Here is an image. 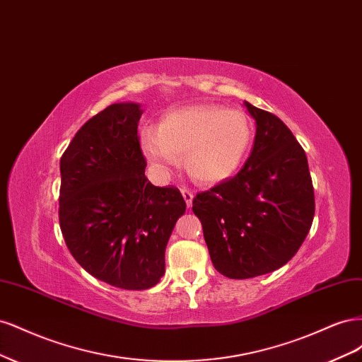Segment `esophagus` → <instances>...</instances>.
Listing matches in <instances>:
<instances>
[{"instance_id": "34e87169", "label": "esophagus", "mask_w": 362, "mask_h": 362, "mask_svg": "<svg viewBox=\"0 0 362 362\" xmlns=\"http://www.w3.org/2000/svg\"><path fill=\"white\" fill-rule=\"evenodd\" d=\"M181 194H182V198L185 201V205H187L189 208H192V205H193V193L190 190H187V189H181Z\"/></svg>"}]
</instances>
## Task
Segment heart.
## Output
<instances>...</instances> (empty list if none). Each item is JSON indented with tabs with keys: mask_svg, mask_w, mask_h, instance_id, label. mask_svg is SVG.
Masks as SVG:
<instances>
[{
	"mask_svg": "<svg viewBox=\"0 0 362 362\" xmlns=\"http://www.w3.org/2000/svg\"><path fill=\"white\" fill-rule=\"evenodd\" d=\"M252 144L245 113L216 104L182 107L164 115L158 129L140 133L144 156L160 170H169L184 154V166L199 184L228 180L242 166Z\"/></svg>",
	"mask_w": 362,
	"mask_h": 362,
	"instance_id": "obj_1",
	"label": "heart"
}]
</instances>
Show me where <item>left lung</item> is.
<instances>
[{
	"label": "left lung",
	"mask_w": 362,
	"mask_h": 362,
	"mask_svg": "<svg viewBox=\"0 0 362 362\" xmlns=\"http://www.w3.org/2000/svg\"><path fill=\"white\" fill-rule=\"evenodd\" d=\"M243 105L255 120L245 168L193 201L213 266L231 279L287 264L308 235L315 210L308 160L298 140L275 115Z\"/></svg>",
	"instance_id": "8db88e82"
}]
</instances>
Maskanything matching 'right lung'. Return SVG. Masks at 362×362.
<instances>
[{"instance_id":"right-lung-1","label":"right lung","mask_w":362,"mask_h":362,"mask_svg":"<svg viewBox=\"0 0 362 362\" xmlns=\"http://www.w3.org/2000/svg\"><path fill=\"white\" fill-rule=\"evenodd\" d=\"M137 103L108 105L78 129L60 160V228L76 262L124 290L157 286L185 202L145 177Z\"/></svg>"}]
</instances>
